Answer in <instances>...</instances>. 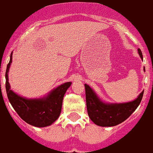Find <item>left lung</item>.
<instances>
[{
  "label": "left lung",
  "mask_w": 153,
  "mask_h": 153,
  "mask_svg": "<svg viewBox=\"0 0 153 153\" xmlns=\"http://www.w3.org/2000/svg\"><path fill=\"white\" fill-rule=\"evenodd\" d=\"M140 57L143 59L142 53L138 49ZM145 71V69H144ZM85 86L86 104L89 118L95 124L100 126H114L120 124L137 108L142 100L144 91L139 95L136 100L126 103L107 104L98 98L93 90L87 84Z\"/></svg>",
  "instance_id": "left-lung-1"
}]
</instances>
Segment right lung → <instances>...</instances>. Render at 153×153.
I'll return each instance as SVG.
<instances>
[{
    "label": "right lung",
    "mask_w": 153,
    "mask_h": 153,
    "mask_svg": "<svg viewBox=\"0 0 153 153\" xmlns=\"http://www.w3.org/2000/svg\"><path fill=\"white\" fill-rule=\"evenodd\" d=\"M12 59L13 57L11 53L10 61L7 65L5 73V88L9 102L19 117L28 124L36 127H45L51 125L59 117L63 97L71 85V82L60 85L43 99L27 100L23 98L10 89L8 72Z\"/></svg>",
    "instance_id": "1"
}]
</instances>
